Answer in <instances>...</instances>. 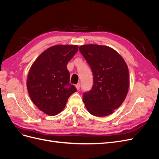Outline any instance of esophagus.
Masks as SVG:
<instances>
[{
	"label": "esophagus",
	"instance_id": "esophagus-1",
	"mask_svg": "<svg viewBox=\"0 0 159 159\" xmlns=\"http://www.w3.org/2000/svg\"><path fill=\"white\" fill-rule=\"evenodd\" d=\"M75 88H76L77 89L79 90V89H80V84H78L77 85H75Z\"/></svg>",
	"mask_w": 159,
	"mask_h": 159
}]
</instances>
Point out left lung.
<instances>
[{
	"label": "left lung",
	"instance_id": "1",
	"mask_svg": "<svg viewBox=\"0 0 159 159\" xmlns=\"http://www.w3.org/2000/svg\"><path fill=\"white\" fill-rule=\"evenodd\" d=\"M80 51L93 74V88L84 94L85 106L94 116H107L126 98L129 86L128 66L122 56L107 46L82 45Z\"/></svg>",
	"mask_w": 159,
	"mask_h": 159
}]
</instances>
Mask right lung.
<instances>
[{"instance_id":"1","label":"right lung","mask_w":159,"mask_h":159,"mask_svg":"<svg viewBox=\"0 0 159 159\" xmlns=\"http://www.w3.org/2000/svg\"><path fill=\"white\" fill-rule=\"evenodd\" d=\"M78 45H56L44 50L31 66L26 86L32 102L45 114L60 113L68 99L77 91L70 84L68 62L78 52Z\"/></svg>"}]
</instances>
